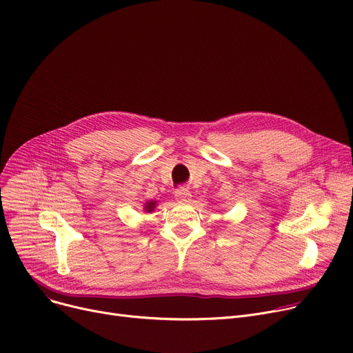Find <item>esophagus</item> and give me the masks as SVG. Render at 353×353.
I'll return each instance as SVG.
<instances>
[{
    "label": "esophagus",
    "mask_w": 353,
    "mask_h": 353,
    "mask_svg": "<svg viewBox=\"0 0 353 353\" xmlns=\"http://www.w3.org/2000/svg\"><path fill=\"white\" fill-rule=\"evenodd\" d=\"M174 197L177 201H189L192 197V193L188 189H179L174 192Z\"/></svg>",
    "instance_id": "obj_1"
}]
</instances>
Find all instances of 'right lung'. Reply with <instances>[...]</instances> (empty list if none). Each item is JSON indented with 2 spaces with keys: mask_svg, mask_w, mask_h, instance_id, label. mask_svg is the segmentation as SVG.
Masks as SVG:
<instances>
[{
  "mask_svg": "<svg viewBox=\"0 0 353 353\" xmlns=\"http://www.w3.org/2000/svg\"><path fill=\"white\" fill-rule=\"evenodd\" d=\"M156 206H157V201H156V200H148V201L144 203L143 210H144L145 213H152V212L156 209Z\"/></svg>",
  "mask_w": 353,
  "mask_h": 353,
  "instance_id": "1",
  "label": "right lung"
}]
</instances>
